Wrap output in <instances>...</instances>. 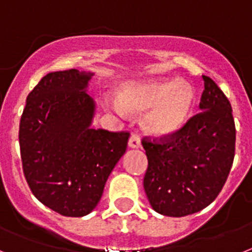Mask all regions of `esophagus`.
<instances>
[{
  "label": "esophagus",
  "mask_w": 252,
  "mask_h": 252,
  "mask_svg": "<svg viewBox=\"0 0 252 252\" xmlns=\"http://www.w3.org/2000/svg\"><path fill=\"white\" fill-rule=\"evenodd\" d=\"M128 146L130 148H140L142 146V143H140V137L137 134H133L130 138H129V142H128Z\"/></svg>",
  "instance_id": "esophagus-1"
}]
</instances>
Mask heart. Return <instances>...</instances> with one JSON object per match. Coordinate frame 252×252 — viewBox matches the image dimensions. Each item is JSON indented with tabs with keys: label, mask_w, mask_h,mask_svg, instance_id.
<instances>
[{
	"label": "heart",
	"mask_w": 252,
	"mask_h": 252,
	"mask_svg": "<svg viewBox=\"0 0 252 252\" xmlns=\"http://www.w3.org/2000/svg\"><path fill=\"white\" fill-rule=\"evenodd\" d=\"M104 105L118 113L143 114L149 134L171 137L185 128L196 106V93L185 81L153 80L126 83L117 90V101L105 99Z\"/></svg>",
	"instance_id": "b5f03b06"
}]
</instances>
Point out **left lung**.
<instances>
[{
	"label": "left lung",
	"mask_w": 252,
	"mask_h": 252,
	"mask_svg": "<svg viewBox=\"0 0 252 252\" xmlns=\"http://www.w3.org/2000/svg\"><path fill=\"white\" fill-rule=\"evenodd\" d=\"M202 78L201 113L171 137L142 140L148 158L144 191L152 208L164 216H187L207 207L232 167L236 142L232 108L217 84Z\"/></svg>",
	"instance_id": "obj_1"
}]
</instances>
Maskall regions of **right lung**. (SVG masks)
<instances>
[{"instance_id": "obj_1", "label": "right lung", "mask_w": 252, "mask_h": 252, "mask_svg": "<svg viewBox=\"0 0 252 252\" xmlns=\"http://www.w3.org/2000/svg\"><path fill=\"white\" fill-rule=\"evenodd\" d=\"M93 75L76 69L45 75L27 96L20 122L29 187L42 205L67 217L96 207L130 135L92 128L95 103L87 88Z\"/></svg>"}]
</instances>
